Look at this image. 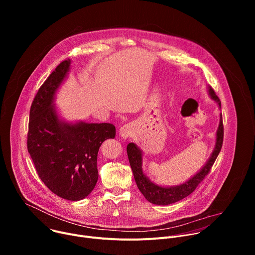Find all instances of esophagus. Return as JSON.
Here are the masks:
<instances>
[{
    "label": "esophagus",
    "mask_w": 255,
    "mask_h": 255,
    "mask_svg": "<svg viewBox=\"0 0 255 255\" xmlns=\"http://www.w3.org/2000/svg\"><path fill=\"white\" fill-rule=\"evenodd\" d=\"M132 132H133V128L130 124H125L123 125L120 130H119V136L122 138V139H127L128 137H130L132 135Z\"/></svg>",
    "instance_id": "obj_1"
}]
</instances>
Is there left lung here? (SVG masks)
I'll list each match as a JSON object with an SVG mask.
<instances>
[{"label":"left lung","instance_id":"1","mask_svg":"<svg viewBox=\"0 0 255 255\" xmlns=\"http://www.w3.org/2000/svg\"><path fill=\"white\" fill-rule=\"evenodd\" d=\"M208 94L212 100H214L219 109H221V102L214 92V90L208 86ZM223 121H222V113H220L219 126L216 131V140H215V147L211 153V156L203 165V167L195 173L192 177H190L185 183L177 185V186H160L157 185L150 178L144 173L142 163H143V151L133 142L127 145V154L130 162V166L133 171V175L136 181V185L141 192V194L145 197L148 202L154 205L166 206L173 204L183 200L184 198L191 195L198 185L204 179V177L209 173L212 165L214 164L218 154L220 153L223 143Z\"/></svg>","mask_w":255,"mask_h":255}]
</instances>
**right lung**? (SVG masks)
Returning <instances> with one entry per match:
<instances>
[{"mask_svg": "<svg viewBox=\"0 0 255 255\" xmlns=\"http://www.w3.org/2000/svg\"><path fill=\"white\" fill-rule=\"evenodd\" d=\"M70 63V59L62 61L36 94L27 147L36 171L52 193L81 201L97 184L98 151L106 139L115 138L116 128L109 123L69 122L59 115L56 94L68 77Z\"/></svg>", "mask_w": 255, "mask_h": 255, "instance_id": "obj_1", "label": "right lung"}]
</instances>
